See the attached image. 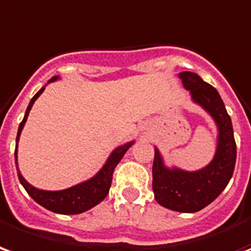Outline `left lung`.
<instances>
[{"instance_id": "left-lung-1", "label": "left lung", "mask_w": 251, "mask_h": 251, "mask_svg": "<svg viewBox=\"0 0 251 251\" xmlns=\"http://www.w3.org/2000/svg\"><path fill=\"white\" fill-rule=\"evenodd\" d=\"M183 87L197 104L210 113L218 127V144L211 163L198 171H184L164 166L158 148L152 164V190L163 207L179 213H195L218 198L233 176L237 146L233 124L218 91L197 73H179Z\"/></svg>"}]
</instances>
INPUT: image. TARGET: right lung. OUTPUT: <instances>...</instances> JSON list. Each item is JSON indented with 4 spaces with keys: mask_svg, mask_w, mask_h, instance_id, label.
I'll list each match as a JSON object with an SVG mask.
<instances>
[{
    "mask_svg": "<svg viewBox=\"0 0 251 251\" xmlns=\"http://www.w3.org/2000/svg\"><path fill=\"white\" fill-rule=\"evenodd\" d=\"M57 76H54L49 80L48 83H52L54 80H57ZM45 87H43L38 91L30 100L26 112L24 116L23 122L20 123L17 132V139L16 143H18V139L21 135L25 122L29 116V111L32 109L33 104L37 100V98L44 92ZM133 144V142L126 143L120 147L115 148L112 153L109 155V158L103 166V168L99 171L93 178L89 180H85L83 183H78L73 187H69L67 190H60V191H45V190H38V188L33 187L32 184H29L24 176L20 173L17 166V144H16V151H14V158H16V167H17V174L20 182L26 190V193L32 197L38 204H41L49 211L57 214H65V215H72V214H80L87 211L93 206H96L101 202L105 197L108 195L111 183H112V175L113 170L118 166V163L122 160L124 153L127 152V150Z\"/></svg>",
    "mask_w": 251,
    "mask_h": 251,
    "instance_id": "1",
    "label": "right lung"
}]
</instances>
